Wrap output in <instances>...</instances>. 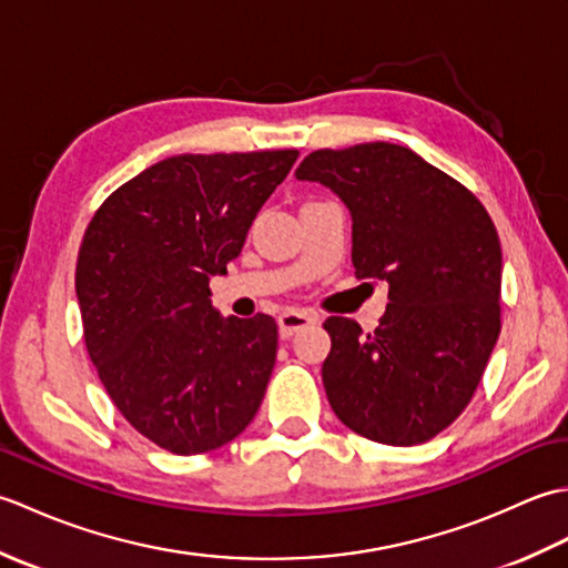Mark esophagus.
<instances>
[{
	"instance_id": "esophagus-1",
	"label": "esophagus",
	"mask_w": 568,
	"mask_h": 568,
	"mask_svg": "<svg viewBox=\"0 0 568 568\" xmlns=\"http://www.w3.org/2000/svg\"><path fill=\"white\" fill-rule=\"evenodd\" d=\"M317 317L315 315H307V312H300V310H285L281 317H277V332H281L283 339H291V336L300 329L310 327V324H315Z\"/></svg>"
}]
</instances>
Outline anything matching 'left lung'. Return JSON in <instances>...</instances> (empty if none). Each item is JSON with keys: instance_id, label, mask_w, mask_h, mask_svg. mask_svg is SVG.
Wrapping results in <instances>:
<instances>
[{"instance_id": "left-lung-1", "label": "left lung", "mask_w": 568, "mask_h": 568, "mask_svg": "<svg viewBox=\"0 0 568 568\" xmlns=\"http://www.w3.org/2000/svg\"><path fill=\"white\" fill-rule=\"evenodd\" d=\"M352 210L358 277L388 281L373 332L329 317L334 415L381 444L429 442L464 413L500 334V239L480 200L395 143L320 149L295 171Z\"/></svg>"}]
</instances>
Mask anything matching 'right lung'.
I'll list each match as a JSON object with an SVG mask.
<instances>
[{"instance_id": "1", "label": "right lung", "mask_w": 568, "mask_h": 568, "mask_svg": "<svg viewBox=\"0 0 568 568\" xmlns=\"http://www.w3.org/2000/svg\"><path fill=\"white\" fill-rule=\"evenodd\" d=\"M297 155H173L116 187L84 229L75 268L84 346L119 413L165 452L220 449L258 413L277 324L222 320L210 277L239 256Z\"/></svg>"}]
</instances>
